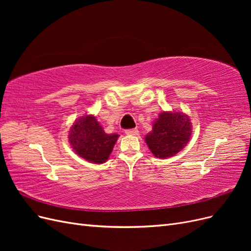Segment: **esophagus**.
<instances>
[{
  "label": "esophagus",
  "mask_w": 251,
  "mask_h": 251,
  "mask_svg": "<svg viewBox=\"0 0 251 251\" xmlns=\"http://www.w3.org/2000/svg\"><path fill=\"white\" fill-rule=\"evenodd\" d=\"M126 135H133V136H137L139 134L138 128H132V130H126Z\"/></svg>",
  "instance_id": "obj_1"
}]
</instances>
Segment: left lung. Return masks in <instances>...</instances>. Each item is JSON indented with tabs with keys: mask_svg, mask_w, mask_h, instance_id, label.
Instances as JSON below:
<instances>
[{
	"mask_svg": "<svg viewBox=\"0 0 251 251\" xmlns=\"http://www.w3.org/2000/svg\"><path fill=\"white\" fill-rule=\"evenodd\" d=\"M193 126L187 114L162 111L144 141L155 157L166 159L178 154L192 137Z\"/></svg>",
	"mask_w": 251,
	"mask_h": 251,
	"instance_id": "1",
	"label": "left lung"
}]
</instances>
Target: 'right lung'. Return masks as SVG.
I'll use <instances>...</instances> for the list:
<instances>
[{"mask_svg":"<svg viewBox=\"0 0 251 251\" xmlns=\"http://www.w3.org/2000/svg\"><path fill=\"white\" fill-rule=\"evenodd\" d=\"M118 137V134L105 133L93 114H86L75 120L68 136L76 155L96 164L108 160Z\"/></svg>","mask_w":251,"mask_h":251,"instance_id":"add662e5","label":"right lung"}]
</instances>
